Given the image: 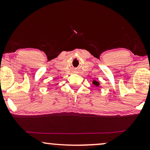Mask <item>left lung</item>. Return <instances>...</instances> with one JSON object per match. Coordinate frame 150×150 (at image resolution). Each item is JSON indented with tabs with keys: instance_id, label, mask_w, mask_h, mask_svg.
<instances>
[{
	"instance_id": "left-lung-1",
	"label": "left lung",
	"mask_w": 150,
	"mask_h": 150,
	"mask_svg": "<svg viewBox=\"0 0 150 150\" xmlns=\"http://www.w3.org/2000/svg\"><path fill=\"white\" fill-rule=\"evenodd\" d=\"M93 84L95 86H99V85H100L99 82H98V81H96V80H94L93 81Z\"/></svg>"
}]
</instances>
